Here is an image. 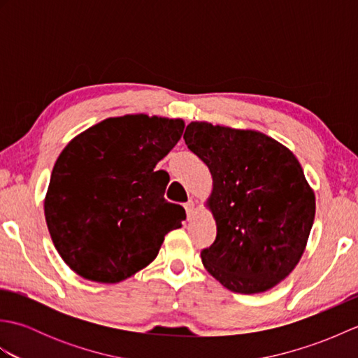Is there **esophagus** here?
I'll return each mask as SVG.
<instances>
[{
    "mask_svg": "<svg viewBox=\"0 0 358 358\" xmlns=\"http://www.w3.org/2000/svg\"><path fill=\"white\" fill-rule=\"evenodd\" d=\"M185 209H186V214H187V220H191L195 215V201L194 200H189L185 204Z\"/></svg>",
    "mask_w": 358,
    "mask_h": 358,
    "instance_id": "obj_1",
    "label": "esophagus"
}]
</instances>
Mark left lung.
<instances>
[{"label": "left lung", "instance_id": "1", "mask_svg": "<svg viewBox=\"0 0 358 358\" xmlns=\"http://www.w3.org/2000/svg\"><path fill=\"white\" fill-rule=\"evenodd\" d=\"M187 148L209 167L206 208L217 238L201 250L212 277L238 294H260L291 273L305 252L315 194L285 144L254 129L192 121Z\"/></svg>", "mask_w": 358, "mask_h": 358}]
</instances>
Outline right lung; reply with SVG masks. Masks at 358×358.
I'll return each mask as SVG.
<instances>
[{
    "mask_svg": "<svg viewBox=\"0 0 358 358\" xmlns=\"http://www.w3.org/2000/svg\"><path fill=\"white\" fill-rule=\"evenodd\" d=\"M185 120L110 117L72 138L52 169L44 217L53 246L80 277L120 283L155 260L164 235L186 218L164 200L169 175L155 171Z\"/></svg>",
    "mask_w": 358,
    "mask_h": 358,
    "instance_id": "1",
    "label": "right lung"
}]
</instances>
